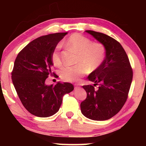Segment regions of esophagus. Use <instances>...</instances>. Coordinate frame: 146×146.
I'll return each mask as SVG.
<instances>
[{
	"label": "esophagus",
	"instance_id": "esophagus-1",
	"mask_svg": "<svg viewBox=\"0 0 146 146\" xmlns=\"http://www.w3.org/2000/svg\"><path fill=\"white\" fill-rule=\"evenodd\" d=\"M79 88V85L78 84H75V90H77Z\"/></svg>",
	"mask_w": 146,
	"mask_h": 146
}]
</instances>
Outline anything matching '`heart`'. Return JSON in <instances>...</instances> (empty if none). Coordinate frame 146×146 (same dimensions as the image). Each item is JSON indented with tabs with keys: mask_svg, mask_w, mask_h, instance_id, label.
I'll return each instance as SVG.
<instances>
[{
	"mask_svg": "<svg viewBox=\"0 0 146 146\" xmlns=\"http://www.w3.org/2000/svg\"><path fill=\"white\" fill-rule=\"evenodd\" d=\"M66 44L79 53L75 66H66L61 68L60 75L64 81L76 82L82 75L88 71H93L101 66L105 59L106 48L102 43L93 42L91 40L79 33H73L66 40ZM60 44L53 49L51 59L54 65L62 64Z\"/></svg>",
	"mask_w": 146,
	"mask_h": 146,
	"instance_id": "b5f03b06",
	"label": "heart"
}]
</instances>
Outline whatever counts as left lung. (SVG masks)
Here are the masks:
<instances>
[{"mask_svg": "<svg viewBox=\"0 0 146 146\" xmlns=\"http://www.w3.org/2000/svg\"><path fill=\"white\" fill-rule=\"evenodd\" d=\"M106 48L105 59L101 66L88 76L89 81L99 84L83 86L86 100L80 104L82 113L95 121L109 119L119 113L126 102L132 80V71L126 53L119 42L104 33L87 30Z\"/></svg>", "mask_w": 146, "mask_h": 146, "instance_id": "obj_1", "label": "left lung"}]
</instances>
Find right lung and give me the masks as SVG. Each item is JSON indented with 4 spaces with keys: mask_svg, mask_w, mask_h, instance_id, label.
<instances>
[{
    "mask_svg": "<svg viewBox=\"0 0 146 146\" xmlns=\"http://www.w3.org/2000/svg\"><path fill=\"white\" fill-rule=\"evenodd\" d=\"M56 33L33 40L16 57L11 79L20 100L30 113L39 117L52 116L58 111L63 96L74 89L71 83L58 82L45 84L52 74L51 54L58 42L67 34Z\"/></svg>",
    "mask_w": 146,
    "mask_h": 146,
    "instance_id": "right-lung-1",
    "label": "right lung"
}]
</instances>
